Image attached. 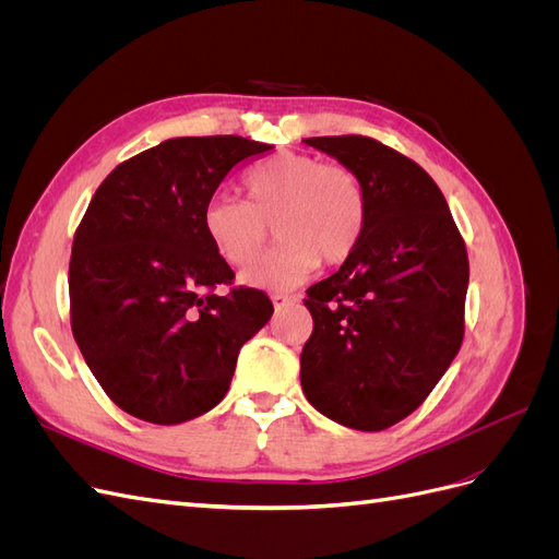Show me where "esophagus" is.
Listing matches in <instances>:
<instances>
[{
    "label": "esophagus",
    "mask_w": 559,
    "mask_h": 559,
    "mask_svg": "<svg viewBox=\"0 0 559 559\" xmlns=\"http://www.w3.org/2000/svg\"><path fill=\"white\" fill-rule=\"evenodd\" d=\"M270 300H273L275 310H282V308L289 306V302H294V300H296V296H286V294H273V296H270Z\"/></svg>",
    "instance_id": "34e87169"
}]
</instances>
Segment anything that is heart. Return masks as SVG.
<instances>
[{
    "instance_id": "b5f03b06",
    "label": "heart",
    "mask_w": 559,
    "mask_h": 559,
    "mask_svg": "<svg viewBox=\"0 0 559 559\" xmlns=\"http://www.w3.org/2000/svg\"><path fill=\"white\" fill-rule=\"evenodd\" d=\"M245 189L247 200L214 195L202 210V228L218 257L242 267L261 257L273 226L282 242L240 275L251 289H292L321 259L341 265L361 245L368 195L347 165L284 151L253 167Z\"/></svg>"
}]
</instances>
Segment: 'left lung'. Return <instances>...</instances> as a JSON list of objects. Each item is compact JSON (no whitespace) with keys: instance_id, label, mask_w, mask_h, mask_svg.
I'll list each match as a JSON object with an SVG mask.
<instances>
[{"instance_id":"obj_1","label":"left lung","mask_w":559,"mask_h":559,"mask_svg":"<svg viewBox=\"0 0 559 559\" xmlns=\"http://www.w3.org/2000/svg\"><path fill=\"white\" fill-rule=\"evenodd\" d=\"M366 186L361 245L308 289L314 329L300 384L337 425L382 431L443 378L464 337L468 259L448 202L417 163L361 134L310 138Z\"/></svg>"}]
</instances>
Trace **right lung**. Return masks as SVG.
Masks as SVG:
<instances>
[{
	"mask_svg": "<svg viewBox=\"0 0 559 559\" xmlns=\"http://www.w3.org/2000/svg\"><path fill=\"white\" fill-rule=\"evenodd\" d=\"M216 134L175 138L99 183L70 261L74 341L107 396L151 425L205 415L228 392L238 354L273 317L202 228V210L235 165L273 151Z\"/></svg>",
	"mask_w": 559,
	"mask_h": 559,
	"instance_id": "obj_1",
	"label": "right lung"
}]
</instances>
